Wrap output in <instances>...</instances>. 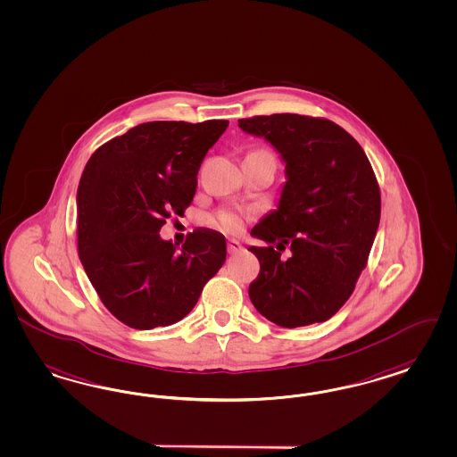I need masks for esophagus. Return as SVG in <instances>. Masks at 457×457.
<instances>
[{"mask_svg": "<svg viewBox=\"0 0 457 457\" xmlns=\"http://www.w3.org/2000/svg\"><path fill=\"white\" fill-rule=\"evenodd\" d=\"M227 249H228V253H236L238 251H242V244L236 240V238H230L228 242H227Z\"/></svg>", "mask_w": 457, "mask_h": 457, "instance_id": "1", "label": "esophagus"}]
</instances>
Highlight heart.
Returning <instances> with one entry per match:
<instances>
[{
	"mask_svg": "<svg viewBox=\"0 0 457 457\" xmlns=\"http://www.w3.org/2000/svg\"><path fill=\"white\" fill-rule=\"evenodd\" d=\"M215 223L227 232H237L242 228V219L234 212H220L215 219Z\"/></svg>",
	"mask_w": 457,
	"mask_h": 457,
	"instance_id": "1",
	"label": "heart"
}]
</instances>
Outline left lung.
Here are the masks:
<instances>
[{
    "instance_id": "8db88e82",
    "label": "left lung",
    "mask_w": 457,
    "mask_h": 457,
    "mask_svg": "<svg viewBox=\"0 0 457 457\" xmlns=\"http://www.w3.org/2000/svg\"><path fill=\"white\" fill-rule=\"evenodd\" d=\"M238 127L270 142L287 176L276 210L251 230L277 244L249 247L261 264L251 302L287 328L328 320L353 295L379 225L371 164L354 137L330 120L276 113L238 120Z\"/></svg>"
}]
</instances>
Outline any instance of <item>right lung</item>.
<instances>
[{
  "instance_id": "add662e5",
  "label": "right lung",
  "mask_w": 457,
  "mask_h": 457,
  "mask_svg": "<svg viewBox=\"0 0 457 457\" xmlns=\"http://www.w3.org/2000/svg\"><path fill=\"white\" fill-rule=\"evenodd\" d=\"M227 120L147 121L103 144L78 187V253L103 304L151 330L185 319L225 262L220 232L196 228L178 247L159 236L193 202L198 170Z\"/></svg>"
}]
</instances>
